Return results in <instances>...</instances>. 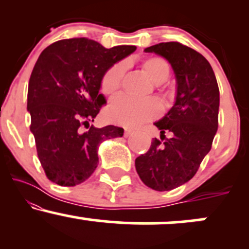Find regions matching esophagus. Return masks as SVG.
Instances as JSON below:
<instances>
[{
	"label": "esophagus",
	"instance_id": "1",
	"mask_svg": "<svg viewBox=\"0 0 249 249\" xmlns=\"http://www.w3.org/2000/svg\"><path fill=\"white\" fill-rule=\"evenodd\" d=\"M133 133V131L131 130V128H125V132H124V136L125 137H128V136H131V134Z\"/></svg>",
	"mask_w": 249,
	"mask_h": 249
}]
</instances>
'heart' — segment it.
<instances>
[{"instance_id":"heart-1","label":"heart","mask_w":249,"mask_h":249,"mask_svg":"<svg viewBox=\"0 0 249 249\" xmlns=\"http://www.w3.org/2000/svg\"><path fill=\"white\" fill-rule=\"evenodd\" d=\"M142 69L156 84L164 83L170 76V65L160 57H150L142 62ZM125 65L118 63L111 67L102 79V91L112 95L122 85ZM161 112V105L157 99H134L126 95H119L111 101L107 117L112 123L134 127L153 119Z\"/></svg>"}]
</instances>
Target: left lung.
Listing matches in <instances>:
<instances>
[{
  "mask_svg": "<svg viewBox=\"0 0 249 249\" xmlns=\"http://www.w3.org/2000/svg\"><path fill=\"white\" fill-rule=\"evenodd\" d=\"M145 53L168 61L177 81L173 107L154 123L163 142L154 138L150 150L136 159L142 181L162 192L192 179L210 152L218 130L220 95L212 67L198 51L179 42H166L148 47Z\"/></svg>",
  "mask_w": 249,
  "mask_h": 249,
  "instance_id": "obj_1",
  "label": "left lung"
}]
</instances>
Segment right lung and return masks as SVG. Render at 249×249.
Returning a JSON list of instances; mask_svg holds the SVG:
<instances>
[{
    "label": "right lung",
    "instance_id": "obj_1",
    "mask_svg": "<svg viewBox=\"0 0 249 249\" xmlns=\"http://www.w3.org/2000/svg\"><path fill=\"white\" fill-rule=\"evenodd\" d=\"M136 49H107L82 37L53 43L39 55L29 79L27 108L38 159L53 182L76 186L85 181L98 165L101 142L124 134L122 127L97 128L90 122L107 103L99 93L103 76Z\"/></svg>",
    "mask_w": 249,
    "mask_h": 249
}]
</instances>
